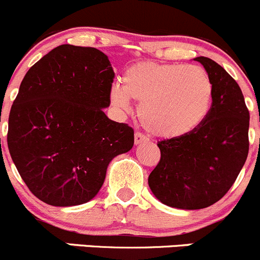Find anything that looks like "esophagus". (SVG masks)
<instances>
[{
  "instance_id": "34e87169",
  "label": "esophagus",
  "mask_w": 260,
  "mask_h": 260,
  "mask_svg": "<svg viewBox=\"0 0 260 260\" xmlns=\"http://www.w3.org/2000/svg\"><path fill=\"white\" fill-rule=\"evenodd\" d=\"M134 141H135V144L138 145V144L149 141V138L146 135H144V134H141V133H135V136H134Z\"/></svg>"
}]
</instances>
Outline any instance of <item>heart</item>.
Listing matches in <instances>:
<instances>
[{
    "mask_svg": "<svg viewBox=\"0 0 260 260\" xmlns=\"http://www.w3.org/2000/svg\"><path fill=\"white\" fill-rule=\"evenodd\" d=\"M122 82L111 86V104L126 112L131 107L130 99L140 102L141 124L163 138L193 130L206 117L211 105V78L199 66L141 61L125 71Z\"/></svg>",
    "mask_w": 260,
    "mask_h": 260,
    "instance_id": "1",
    "label": "heart"
}]
</instances>
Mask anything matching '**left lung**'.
<instances>
[{"label":"left lung","instance_id":"8db88e82","mask_svg":"<svg viewBox=\"0 0 260 260\" xmlns=\"http://www.w3.org/2000/svg\"><path fill=\"white\" fill-rule=\"evenodd\" d=\"M212 82V104L201 124L158 141L160 160L148 178L167 206L200 210L222 199L249 151V111L235 79L212 59L197 56Z\"/></svg>","mask_w":260,"mask_h":260}]
</instances>
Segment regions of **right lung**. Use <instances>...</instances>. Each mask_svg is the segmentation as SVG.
Returning <instances> with one entry per match:
<instances>
[{
  "mask_svg": "<svg viewBox=\"0 0 260 260\" xmlns=\"http://www.w3.org/2000/svg\"><path fill=\"white\" fill-rule=\"evenodd\" d=\"M115 73L96 48L63 44L27 71L9 116L10 154L31 193L51 206L91 201L110 161L134 145V130L112 121Z\"/></svg>",
  "mask_w": 260,
  "mask_h": 260,
  "instance_id": "1",
  "label": "right lung"
}]
</instances>
